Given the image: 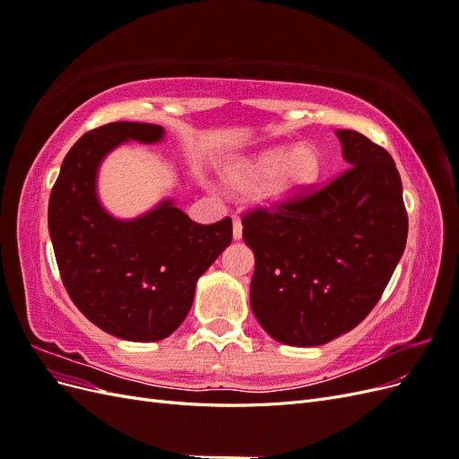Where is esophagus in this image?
<instances>
[{
	"instance_id": "obj_1",
	"label": "esophagus",
	"mask_w": 459,
	"mask_h": 459,
	"mask_svg": "<svg viewBox=\"0 0 459 459\" xmlns=\"http://www.w3.org/2000/svg\"><path fill=\"white\" fill-rule=\"evenodd\" d=\"M241 235H243V224H241V220H239V218H233V239L239 241Z\"/></svg>"
}]
</instances>
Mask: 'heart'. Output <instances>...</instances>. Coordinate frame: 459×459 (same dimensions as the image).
Wrapping results in <instances>:
<instances>
[{"label": "heart", "mask_w": 459, "mask_h": 459, "mask_svg": "<svg viewBox=\"0 0 459 459\" xmlns=\"http://www.w3.org/2000/svg\"><path fill=\"white\" fill-rule=\"evenodd\" d=\"M322 172V151L312 143H299L233 159L221 169V179L238 193L255 191L262 206H280L314 186Z\"/></svg>", "instance_id": "b5f03b06"}]
</instances>
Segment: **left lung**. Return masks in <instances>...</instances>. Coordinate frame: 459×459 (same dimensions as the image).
I'll list each match as a JSON object with an SVG mask.
<instances>
[{"label":"left lung","instance_id":"left-lung-1","mask_svg":"<svg viewBox=\"0 0 459 459\" xmlns=\"http://www.w3.org/2000/svg\"><path fill=\"white\" fill-rule=\"evenodd\" d=\"M351 169L310 195L243 218L255 253L251 308L289 346H319L371 312L406 248L408 214L388 152L335 132Z\"/></svg>","mask_w":459,"mask_h":459}]
</instances>
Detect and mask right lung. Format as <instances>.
<instances>
[{"label":"right lung","instance_id":"obj_1","mask_svg":"<svg viewBox=\"0 0 459 459\" xmlns=\"http://www.w3.org/2000/svg\"><path fill=\"white\" fill-rule=\"evenodd\" d=\"M164 128L110 122L66 152L48 208L49 238L66 293L91 324L124 341L170 337L191 310L199 277L231 243V220L193 221L172 197L135 218H117L97 191L117 147L160 143Z\"/></svg>","mask_w":459,"mask_h":459}]
</instances>
